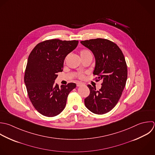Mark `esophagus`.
<instances>
[{"label":"esophagus","instance_id":"34e87169","mask_svg":"<svg viewBox=\"0 0 155 155\" xmlns=\"http://www.w3.org/2000/svg\"><path fill=\"white\" fill-rule=\"evenodd\" d=\"M84 84L81 83H77V86L78 87H80V86H84Z\"/></svg>","mask_w":155,"mask_h":155}]
</instances>
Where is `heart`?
I'll return each instance as SVG.
<instances>
[{
    "instance_id": "1",
    "label": "heart",
    "mask_w": 155,
    "mask_h": 155,
    "mask_svg": "<svg viewBox=\"0 0 155 155\" xmlns=\"http://www.w3.org/2000/svg\"><path fill=\"white\" fill-rule=\"evenodd\" d=\"M89 54H91V51H90L89 50H88V49H83V50H81V51H80V56H81V57H84V56H86V55H89ZM78 77L80 78H81L83 77V75L82 74L80 73V74H78Z\"/></svg>"
}]
</instances>
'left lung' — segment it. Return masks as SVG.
<instances>
[{"instance_id":"1","label":"left lung","mask_w":155,"mask_h":155,"mask_svg":"<svg viewBox=\"0 0 155 155\" xmlns=\"http://www.w3.org/2000/svg\"><path fill=\"white\" fill-rule=\"evenodd\" d=\"M80 42L94 54L95 67L93 74L98 76L97 81H103L99 91L87 85L90 94L84 99L85 106L94 114H106L118 103L126 86L127 67L124 56L118 45L107 39L98 38Z\"/></svg>"}]
</instances>
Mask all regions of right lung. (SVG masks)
<instances>
[{
	"label": "right lung",
	"mask_w": 155,
	"mask_h": 155,
	"mask_svg": "<svg viewBox=\"0 0 155 155\" xmlns=\"http://www.w3.org/2000/svg\"><path fill=\"white\" fill-rule=\"evenodd\" d=\"M78 43L77 40H45L37 44L28 57L24 81L33 106L44 116L52 117L60 114L69 94L76 87L74 83L59 87L54 81L57 73L63 71L65 57Z\"/></svg>",
	"instance_id": "add662e5"
}]
</instances>
